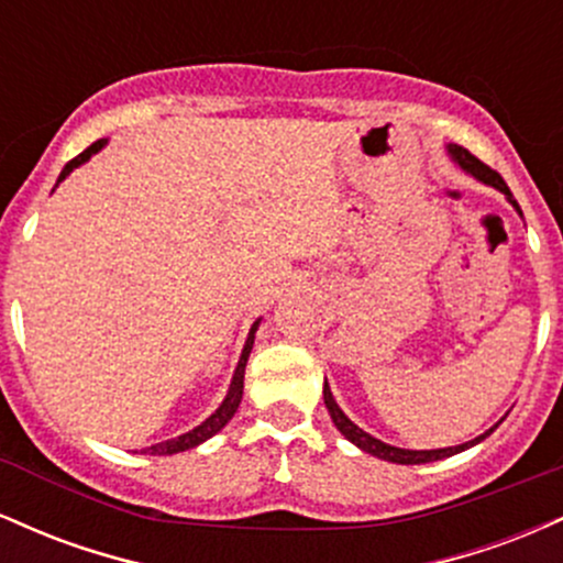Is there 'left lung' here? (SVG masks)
<instances>
[{"label":"left lung","mask_w":563,"mask_h":563,"mask_svg":"<svg viewBox=\"0 0 563 563\" xmlns=\"http://www.w3.org/2000/svg\"><path fill=\"white\" fill-rule=\"evenodd\" d=\"M450 153H452V158H455L457 164L463 166V169L474 174V177H479L482 183H487V185L497 187V190H500V192H506V196L510 198V190H508V185L503 183V177H500V174H497L495 169H489V166L484 164V161L476 158L474 153H468L466 147H461V145H450ZM510 203H514L516 209H519V203H516V200H510ZM519 214H521V209H519ZM322 397H325V407H328V412H331V418H333L335 429H339L341 434H344V437L349 439V442H352V444H357L360 450L371 452V455L380 457V461H389V463H402V466H418V463L442 461V457H450V455H455V452H461V450H468V448H474V444H476V442H482L484 437H489V434H493V429H489L487 434H482V437L471 439V442H466V444H457V448H444V450H402V448H391V444H386V442H380V439H376V437L365 434V431L360 429V426H354L352 421H349V418L344 416V412H341V407L335 405V399H333L331 389H328V384H325V389H322Z\"/></svg>","instance_id":"obj_1"}]
</instances>
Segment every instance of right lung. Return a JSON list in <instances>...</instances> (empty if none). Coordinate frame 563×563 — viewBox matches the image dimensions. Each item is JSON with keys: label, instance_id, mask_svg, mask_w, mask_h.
<instances>
[{"label": "right lung", "instance_id": "right-lung-1", "mask_svg": "<svg viewBox=\"0 0 563 563\" xmlns=\"http://www.w3.org/2000/svg\"><path fill=\"white\" fill-rule=\"evenodd\" d=\"M102 145H106V140H97V142H92V145L87 147V151L79 153V156L70 158L68 164H66V169H63V172H60V177H57V183H60V179H66L68 174L76 169V166L84 164V161H87L89 156H92V153L100 151ZM256 325H260V322H254V325H251V333H249V339H245V346H243V354H241V363H238V367H235V376H232V384H230L228 397H224V402L219 405V410L214 412V416L206 418V421L200 423L198 429L187 431V434L177 437V439H166V442L153 444V448H147V450H142V452H147V455H174V452H183V450L196 448V444L206 442V439H209V437H214L219 429H224V423H228L230 418L235 416L238 405H241V399H243V376H245V363H249V354H251V349H254V333H256Z\"/></svg>", "mask_w": 563, "mask_h": 563}]
</instances>
